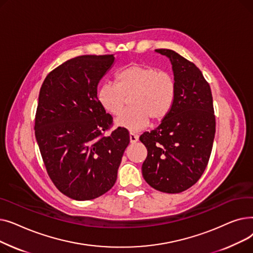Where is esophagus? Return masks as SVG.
Segmentation results:
<instances>
[{
  "mask_svg": "<svg viewBox=\"0 0 253 253\" xmlns=\"http://www.w3.org/2000/svg\"><path fill=\"white\" fill-rule=\"evenodd\" d=\"M129 137H130V142H131V143H135V142L138 140V135L135 134V133H133V132H130Z\"/></svg>",
  "mask_w": 253,
  "mask_h": 253,
  "instance_id": "obj_1",
  "label": "esophagus"
}]
</instances>
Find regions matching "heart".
<instances>
[{
	"label": "heart",
	"mask_w": 253,
	"mask_h": 253,
	"mask_svg": "<svg viewBox=\"0 0 253 253\" xmlns=\"http://www.w3.org/2000/svg\"><path fill=\"white\" fill-rule=\"evenodd\" d=\"M176 96V83L171 74L156 66L134 63L116 75V84L104 83L97 99L111 115H119L129 98L130 109L116 119L119 127L139 131L152 119L161 122L170 113Z\"/></svg>",
	"instance_id": "obj_1"
}]
</instances>
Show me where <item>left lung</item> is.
Listing matches in <instances>:
<instances>
[{"instance_id":"8db88e82","label":"left lung","mask_w":253,"mask_h":253,"mask_svg":"<svg viewBox=\"0 0 253 253\" xmlns=\"http://www.w3.org/2000/svg\"><path fill=\"white\" fill-rule=\"evenodd\" d=\"M169 57L176 83L173 106L155 130L141 134L148 150L142 175L152 188L177 194L190 189L205 171L213 145V99L202 72L170 49H157Z\"/></svg>"}]
</instances>
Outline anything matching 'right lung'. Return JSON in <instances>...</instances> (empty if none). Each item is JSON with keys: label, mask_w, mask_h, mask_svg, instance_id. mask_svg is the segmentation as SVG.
Returning <instances> with one entry per match:
<instances>
[{"label": "right lung", "mask_w": 253, "mask_h": 253, "mask_svg": "<svg viewBox=\"0 0 253 253\" xmlns=\"http://www.w3.org/2000/svg\"><path fill=\"white\" fill-rule=\"evenodd\" d=\"M115 57L82 55L51 71L40 89L35 134L47 173L63 195L86 201L110 191L129 132L113 126L97 99V85Z\"/></svg>", "instance_id": "add662e5"}]
</instances>
